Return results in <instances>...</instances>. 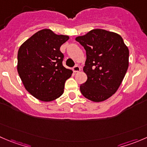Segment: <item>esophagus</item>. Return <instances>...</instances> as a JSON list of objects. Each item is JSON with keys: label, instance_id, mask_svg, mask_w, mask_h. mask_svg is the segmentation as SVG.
<instances>
[{"label": "esophagus", "instance_id": "1", "mask_svg": "<svg viewBox=\"0 0 147 147\" xmlns=\"http://www.w3.org/2000/svg\"><path fill=\"white\" fill-rule=\"evenodd\" d=\"M72 70H73L74 72H79V71H80V67L78 65H75V66L73 67V68H72Z\"/></svg>", "mask_w": 147, "mask_h": 147}]
</instances>
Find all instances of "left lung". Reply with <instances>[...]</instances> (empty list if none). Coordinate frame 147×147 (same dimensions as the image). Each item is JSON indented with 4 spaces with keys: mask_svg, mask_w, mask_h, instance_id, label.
<instances>
[{
    "mask_svg": "<svg viewBox=\"0 0 147 147\" xmlns=\"http://www.w3.org/2000/svg\"><path fill=\"white\" fill-rule=\"evenodd\" d=\"M86 51L83 71L88 76L81 93L94 102L108 99L116 92L129 67V49L120 35L93 29L76 38Z\"/></svg>",
    "mask_w": 147,
    "mask_h": 147,
    "instance_id": "8db88e82",
    "label": "left lung"
}]
</instances>
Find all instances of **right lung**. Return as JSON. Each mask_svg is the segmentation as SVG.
Segmentation results:
<instances>
[{"mask_svg": "<svg viewBox=\"0 0 147 147\" xmlns=\"http://www.w3.org/2000/svg\"><path fill=\"white\" fill-rule=\"evenodd\" d=\"M69 39L50 29L39 31L27 39L18 52V75L30 94L40 100L52 101L64 92L65 82L72 73L62 65L60 47Z\"/></svg>", "mask_w": 147, "mask_h": 147, "instance_id": "add662e5", "label": "right lung"}]
</instances>
